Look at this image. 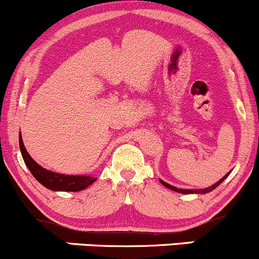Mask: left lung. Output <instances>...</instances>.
Masks as SVG:
<instances>
[{
    "instance_id": "8db88e82",
    "label": "left lung",
    "mask_w": 259,
    "mask_h": 259,
    "mask_svg": "<svg viewBox=\"0 0 259 259\" xmlns=\"http://www.w3.org/2000/svg\"><path fill=\"white\" fill-rule=\"evenodd\" d=\"M229 174H230V171H229V173H228L227 175H224V177H223L221 180L217 181V183H215V184H213L212 186L206 187V189H196V190L178 189V187H175V186H173V185H170V184H167V183H165V181H163V180H160V179H159V181H160V184H162V185H164L165 187H168V189L173 190V191H175V192H179V194H207V192L213 191V190H214L217 186L221 185V184L223 183V181H224L225 179H227V177H228Z\"/></svg>"
}]
</instances>
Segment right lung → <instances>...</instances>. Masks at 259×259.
Returning <instances> with one entry per match:
<instances>
[{
    "label": "right lung",
    "instance_id": "add662e5",
    "mask_svg": "<svg viewBox=\"0 0 259 259\" xmlns=\"http://www.w3.org/2000/svg\"><path fill=\"white\" fill-rule=\"evenodd\" d=\"M19 147L22 157L24 159V163L28 167L30 173L34 175L41 185H44L46 189L52 190V191H81L94 184L97 180V178L91 177V175H68V174H59L55 171L49 170L37 164L34 159L31 158L30 154L28 153L26 148L23 144L22 134H19Z\"/></svg>",
    "mask_w": 259,
    "mask_h": 259
}]
</instances>
